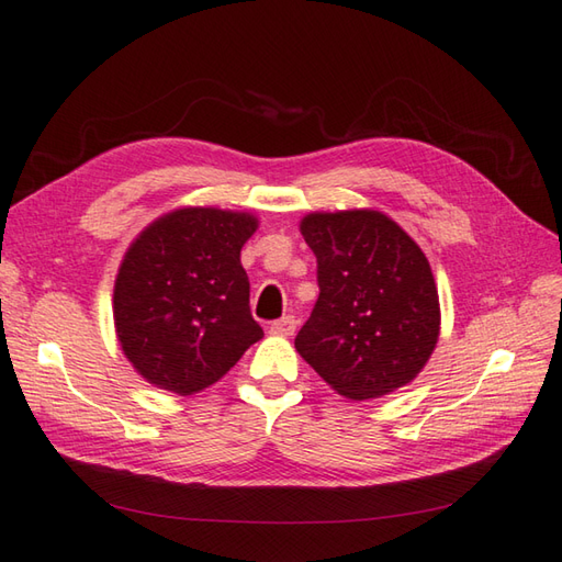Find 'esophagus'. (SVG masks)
I'll return each mask as SVG.
<instances>
[{
	"instance_id": "34e87169",
	"label": "esophagus",
	"mask_w": 562,
	"mask_h": 562,
	"mask_svg": "<svg viewBox=\"0 0 562 562\" xmlns=\"http://www.w3.org/2000/svg\"><path fill=\"white\" fill-rule=\"evenodd\" d=\"M295 317L293 315H285V317H281V319H277V323H271L269 325V331L271 335H279V337H291L293 331H295Z\"/></svg>"
}]
</instances>
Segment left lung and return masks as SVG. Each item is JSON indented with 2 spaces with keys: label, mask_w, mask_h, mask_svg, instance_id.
I'll use <instances>...</instances> for the list:
<instances>
[{
  "label": "left lung",
  "mask_w": 562,
  "mask_h": 562,
  "mask_svg": "<svg viewBox=\"0 0 562 562\" xmlns=\"http://www.w3.org/2000/svg\"><path fill=\"white\" fill-rule=\"evenodd\" d=\"M301 233L317 257L319 295L295 337L301 357L351 400L397 391L439 341V291L425 251L371 209L311 213Z\"/></svg>",
  "instance_id": "1"
}]
</instances>
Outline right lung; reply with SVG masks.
<instances>
[{"label":"right lung","mask_w":562,"mask_h":562,"mask_svg":"<svg viewBox=\"0 0 562 562\" xmlns=\"http://www.w3.org/2000/svg\"><path fill=\"white\" fill-rule=\"evenodd\" d=\"M257 227L251 213L187 205L133 239L113 285V325L147 383L193 395L265 337L239 261Z\"/></svg>","instance_id":"obj_1"}]
</instances>
